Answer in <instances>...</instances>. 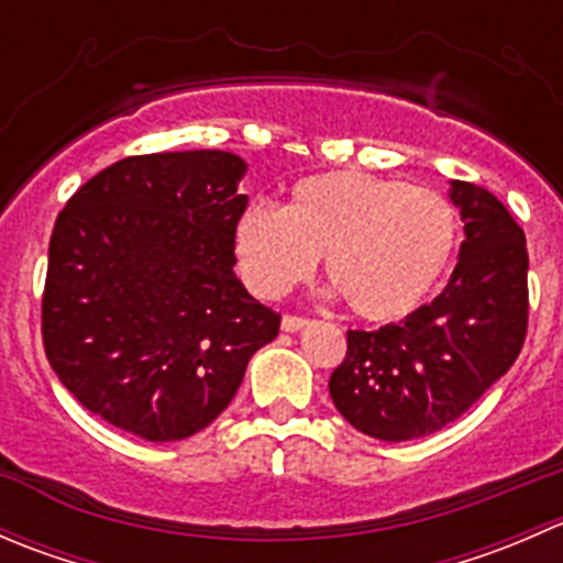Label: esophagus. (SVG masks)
Instances as JSON below:
<instances>
[{"label":"esophagus","mask_w":563,"mask_h":563,"mask_svg":"<svg viewBox=\"0 0 563 563\" xmlns=\"http://www.w3.org/2000/svg\"><path fill=\"white\" fill-rule=\"evenodd\" d=\"M280 327H283V332H299V329L308 327V318H299V316H283Z\"/></svg>","instance_id":"esophagus-1"}]
</instances>
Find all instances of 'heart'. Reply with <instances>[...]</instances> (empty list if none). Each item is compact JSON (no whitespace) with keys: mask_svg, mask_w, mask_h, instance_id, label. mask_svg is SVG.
Segmentation results:
<instances>
[{"mask_svg":"<svg viewBox=\"0 0 563 563\" xmlns=\"http://www.w3.org/2000/svg\"><path fill=\"white\" fill-rule=\"evenodd\" d=\"M236 269L255 297L277 299L316 269L362 321L411 316L457 247L455 207L424 187L362 172L299 179L283 209L253 203L231 231Z\"/></svg>","mask_w":563,"mask_h":563,"instance_id":"heart-1","label":"heart"}]
</instances>
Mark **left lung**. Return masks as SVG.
<instances>
[{
	"label": "left lung",
	"mask_w": 563,
	"mask_h": 563,
	"mask_svg": "<svg viewBox=\"0 0 563 563\" xmlns=\"http://www.w3.org/2000/svg\"><path fill=\"white\" fill-rule=\"evenodd\" d=\"M463 245L444 291L400 323L349 332L329 378L345 422L378 441H411L463 417L518 360L528 327L526 234L501 201L450 181Z\"/></svg>",
	"instance_id": "1"
}]
</instances>
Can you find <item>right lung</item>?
<instances>
[{
    "mask_svg": "<svg viewBox=\"0 0 563 563\" xmlns=\"http://www.w3.org/2000/svg\"><path fill=\"white\" fill-rule=\"evenodd\" d=\"M234 152L124 157L56 218L43 294L51 367L84 408L146 441H181L229 408L280 316L234 275L245 212Z\"/></svg>",
    "mask_w": 563,
    "mask_h": 563,
    "instance_id": "obj_1",
    "label": "right lung"
}]
</instances>
